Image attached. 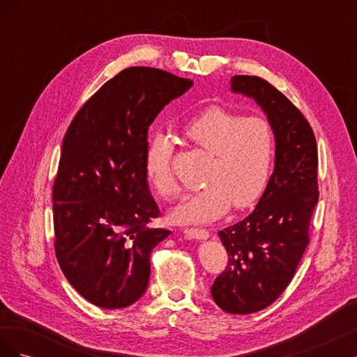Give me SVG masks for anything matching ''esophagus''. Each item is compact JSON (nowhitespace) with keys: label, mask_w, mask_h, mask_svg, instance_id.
I'll list each match as a JSON object with an SVG mask.
<instances>
[{"label":"esophagus","mask_w":357,"mask_h":357,"mask_svg":"<svg viewBox=\"0 0 357 357\" xmlns=\"http://www.w3.org/2000/svg\"><path fill=\"white\" fill-rule=\"evenodd\" d=\"M188 238H195V240H207L210 236V232L207 229H198V228H186L183 229Z\"/></svg>","instance_id":"34e87169"}]
</instances>
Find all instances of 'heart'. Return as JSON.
I'll use <instances>...</instances> for the list:
<instances>
[{"mask_svg":"<svg viewBox=\"0 0 357 357\" xmlns=\"http://www.w3.org/2000/svg\"><path fill=\"white\" fill-rule=\"evenodd\" d=\"M181 134L210 155L204 168L205 185L186 197L171 219L176 223H208L229 210H244L264 193L271 174L275 137L273 126L259 116L243 117L222 105H211L190 117ZM172 143L155 135L147 146L144 167L149 181L162 198L178 197L171 169Z\"/></svg>","mask_w":357,"mask_h":357,"instance_id":"obj_1","label":"heart"}]
</instances>
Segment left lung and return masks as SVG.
Returning <instances> with one entry per match:
<instances>
[{
	"instance_id": "8db88e82",
	"label": "left lung",
	"mask_w": 357,
	"mask_h": 357,
	"mask_svg": "<svg viewBox=\"0 0 357 357\" xmlns=\"http://www.w3.org/2000/svg\"><path fill=\"white\" fill-rule=\"evenodd\" d=\"M231 88L262 107L275 135V167L261 201L245 219L219 231L228 265L211 286L223 311L252 314L283 294L304 256L319 201V156L305 116L271 83L234 75Z\"/></svg>"
}]
</instances>
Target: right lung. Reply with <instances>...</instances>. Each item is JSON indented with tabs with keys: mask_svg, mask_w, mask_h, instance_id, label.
I'll return each instance as SVG.
<instances>
[{
	"mask_svg": "<svg viewBox=\"0 0 357 357\" xmlns=\"http://www.w3.org/2000/svg\"><path fill=\"white\" fill-rule=\"evenodd\" d=\"M193 84L150 67L122 70L86 101L62 142L53 181L55 253L70 284L105 310L132 305L150 278V253L171 234L149 192L147 132Z\"/></svg>",
	"mask_w": 357,
	"mask_h": 357,
	"instance_id": "obj_1",
	"label": "right lung"
}]
</instances>
